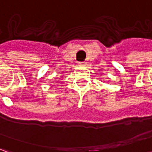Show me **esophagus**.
Here are the masks:
<instances>
[{"instance_id": "esophagus-1", "label": "esophagus", "mask_w": 152, "mask_h": 152, "mask_svg": "<svg viewBox=\"0 0 152 152\" xmlns=\"http://www.w3.org/2000/svg\"><path fill=\"white\" fill-rule=\"evenodd\" d=\"M79 67H85V62H79Z\"/></svg>"}]
</instances>
